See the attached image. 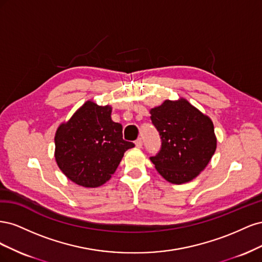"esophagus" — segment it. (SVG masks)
Masks as SVG:
<instances>
[{
	"label": "esophagus",
	"mask_w": 262,
	"mask_h": 262,
	"mask_svg": "<svg viewBox=\"0 0 262 262\" xmlns=\"http://www.w3.org/2000/svg\"><path fill=\"white\" fill-rule=\"evenodd\" d=\"M134 143H136V146L138 148H141L142 145H143V142H142V139H138L136 142H134Z\"/></svg>",
	"instance_id": "1"
}]
</instances>
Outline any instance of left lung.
Returning a JSON list of instances; mask_svg holds the SVG:
<instances>
[{"label": "left lung", "mask_w": 262, "mask_h": 262, "mask_svg": "<svg viewBox=\"0 0 262 262\" xmlns=\"http://www.w3.org/2000/svg\"><path fill=\"white\" fill-rule=\"evenodd\" d=\"M162 147L150 157L158 173L170 184L191 181L207 167L216 149L211 118L186 99H166L149 110Z\"/></svg>", "instance_id": "1"}]
</instances>
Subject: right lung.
<instances>
[{
	"label": "right lung",
	"instance_id": "add662e5",
	"mask_svg": "<svg viewBox=\"0 0 262 262\" xmlns=\"http://www.w3.org/2000/svg\"><path fill=\"white\" fill-rule=\"evenodd\" d=\"M112 106L87 100L54 136V158L74 184L97 188L112 178L125 150L134 147L122 139V125L112 119Z\"/></svg>",
	"mask_w": 262,
	"mask_h": 262
}]
</instances>
